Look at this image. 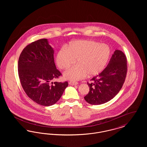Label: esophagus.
Masks as SVG:
<instances>
[{"mask_svg":"<svg viewBox=\"0 0 147 147\" xmlns=\"http://www.w3.org/2000/svg\"><path fill=\"white\" fill-rule=\"evenodd\" d=\"M69 84L70 85H77L78 84L77 82H69Z\"/></svg>","mask_w":147,"mask_h":147,"instance_id":"1","label":"esophagus"}]
</instances>
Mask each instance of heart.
Segmentation results:
<instances>
[{
    "mask_svg": "<svg viewBox=\"0 0 147 147\" xmlns=\"http://www.w3.org/2000/svg\"><path fill=\"white\" fill-rule=\"evenodd\" d=\"M111 56L110 47L105 43L92 40H79L71 42L68 49H61L56 57L58 66L65 69L76 63L64 73V77L74 82L88 74L95 76L104 69Z\"/></svg>",
    "mask_w": 147,
    "mask_h": 147,
    "instance_id": "1",
    "label": "heart"
}]
</instances>
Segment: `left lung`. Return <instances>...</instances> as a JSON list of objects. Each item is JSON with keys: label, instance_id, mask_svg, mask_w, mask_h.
I'll return each mask as SVG.
<instances>
[{"label": "left lung", "instance_id": "obj_1", "mask_svg": "<svg viewBox=\"0 0 147 147\" xmlns=\"http://www.w3.org/2000/svg\"><path fill=\"white\" fill-rule=\"evenodd\" d=\"M127 59L120 50H116L107 66L91 84L88 83L90 91L84 99L91 105H101L109 101L119 92L125 82L127 74Z\"/></svg>", "mask_w": 147, "mask_h": 147}]
</instances>
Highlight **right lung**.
<instances>
[{
	"instance_id": "add662e5",
	"label": "right lung",
	"mask_w": 147,
	"mask_h": 147,
	"mask_svg": "<svg viewBox=\"0 0 147 147\" xmlns=\"http://www.w3.org/2000/svg\"><path fill=\"white\" fill-rule=\"evenodd\" d=\"M53 54L48 40L40 39L23 49L18 61L19 76L24 91L35 102L45 106L56 104L68 86L67 82H51L61 75L56 68Z\"/></svg>"
}]
</instances>
